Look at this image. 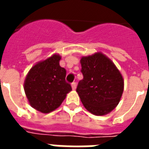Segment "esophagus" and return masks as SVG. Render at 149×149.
<instances>
[{
    "label": "esophagus",
    "instance_id": "esophagus-1",
    "mask_svg": "<svg viewBox=\"0 0 149 149\" xmlns=\"http://www.w3.org/2000/svg\"><path fill=\"white\" fill-rule=\"evenodd\" d=\"M71 86H72V90H76V88H77V84H76L75 82H73V83L71 84Z\"/></svg>",
    "mask_w": 149,
    "mask_h": 149
}]
</instances>
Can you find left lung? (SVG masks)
<instances>
[{
  "label": "left lung",
  "instance_id": "1",
  "mask_svg": "<svg viewBox=\"0 0 149 149\" xmlns=\"http://www.w3.org/2000/svg\"><path fill=\"white\" fill-rule=\"evenodd\" d=\"M84 79L77 92L84 107L94 115L112 111L120 102L124 91V79L114 63L101 52L80 59Z\"/></svg>",
  "mask_w": 149,
  "mask_h": 149
}]
</instances>
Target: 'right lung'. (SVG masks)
I'll return each instance as SVG.
<instances>
[{
  "label": "right lung",
  "mask_w": 149,
  "mask_h": 149,
  "mask_svg": "<svg viewBox=\"0 0 149 149\" xmlns=\"http://www.w3.org/2000/svg\"><path fill=\"white\" fill-rule=\"evenodd\" d=\"M58 54L33 65L28 72L24 83V90L29 104L42 113L55 111L72 91L65 82L66 71L59 65Z\"/></svg>",
  "instance_id": "add662e5"
}]
</instances>
